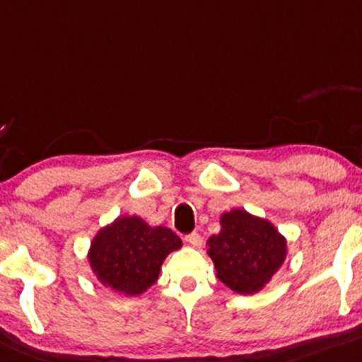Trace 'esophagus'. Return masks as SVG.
<instances>
[{"instance_id": "esophagus-1", "label": "esophagus", "mask_w": 362, "mask_h": 362, "mask_svg": "<svg viewBox=\"0 0 362 362\" xmlns=\"http://www.w3.org/2000/svg\"><path fill=\"white\" fill-rule=\"evenodd\" d=\"M186 243H188L189 246H193V247H200L202 245H203V239H202V235L198 234V233H192V234H188L186 235Z\"/></svg>"}]
</instances>
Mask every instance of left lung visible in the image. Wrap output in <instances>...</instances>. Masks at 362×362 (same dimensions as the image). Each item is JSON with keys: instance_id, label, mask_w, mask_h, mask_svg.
I'll list each match as a JSON object with an SVG mask.
<instances>
[{"instance_id": "left-lung-1", "label": "left lung", "mask_w": 362, "mask_h": 362, "mask_svg": "<svg viewBox=\"0 0 362 362\" xmlns=\"http://www.w3.org/2000/svg\"><path fill=\"white\" fill-rule=\"evenodd\" d=\"M206 246L217 279L245 296L262 291L287 257V241L277 227L243 209L221 215V233L210 235Z\"/></svg>"}]
</instances>
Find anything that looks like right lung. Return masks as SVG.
<instances>
[{
    "instance_id": "right-lung-1",
    "label": "right lung",
    "mask_w": 362,
    "mask_h": 362,
    "mask_svg": "<svg viewBox=\"0 0 362 362\" xmlns=\"http://www.w3.org/2000/svg\"><path fill=\"white\" fill-rule=\"evenodd\" d=\"M181 246V239L168 227H152L138 215H123L100 227L87 258L104 287L140 296L157 282L165 257Z\"/></svg>"
}]
</instances>
